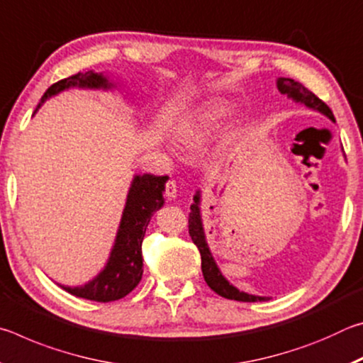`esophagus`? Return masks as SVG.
<instances>
[{
    "label": "esophagus",
    "mask_w": 363,
    "mask_h": 363,
    "mask_svg": "<svg viewBox=\"0 0 363 363\" xmlns=\"http://www.w3.org/2000/svg\"><path fill=\"white\" fill-rule=\"evenodd\" d=\"M164 194H167L168 199H176V194H177L176 181H168L167 182V186H164Z\"/></svg>",
    "instance_id": "obj_1"
}]
</instances>
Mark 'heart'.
Segmentation results:
<instances>
[{
    "label": "heart",
    "instance_id": "1",
    "mask_svg": "<svg viewBox=\"0 0 363 363\" xmlns=\"http://www.w3.org/2000/svg\"><path fill=\"white\" fill-rule=\"evenodd\" d=\"M229 115L230 108L224 104L208 107L203 112L195 115L192 120L184 123L179 130V139L189 145L203 143L205 139L213 136V133H216L224 125Z\"/></svg>",
    "mask_w": 363,
    "mask_h": 363
}]
</instances>
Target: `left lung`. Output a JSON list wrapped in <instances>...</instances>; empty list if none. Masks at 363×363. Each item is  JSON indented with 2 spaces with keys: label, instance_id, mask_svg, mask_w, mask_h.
<instances>
[{
  "label": "left lung",
  "instance_id": "8db88e82",
  "mask_svg": "<svg viewBox=\"0 0 363 363\" xmlns=\"http://www.w3.org/2000/svg\"><path fill=\"white\" fill-rule=\"evenodd\" d=\"M277 88L281 94H286L290 99L304 104L306 107L314 108L317 112H322L323 115H327L331 121H335L333 112H331L327 104L318 99L314 93H311V91L304 88L301 83L294 82L291 78H279ZM189 233L190 237H192V242L196 245V248L200 251L201 272H203L205 281L214 293H218L219 296L227 298V299L242 301V303L267 301L266 296H255V294L240 291L238 288L230 285L229 281L225 280L224 275L220 274V270L218 269L216 262H214V257L211 256V251L208 248V243L205 240V230H203V224H201V214H200V192H196L194 195V203L190 205Z\"/></svg>",
  "mask_w": 363,
  "mask_h": 363
}]
</instances>
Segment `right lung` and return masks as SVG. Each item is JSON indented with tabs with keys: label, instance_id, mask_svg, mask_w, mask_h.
<instances>
[{
	"label": "right lung",
	"instance_id": "right-lung-1",
	"mask_svg": "<svg viewBox=\"0 0 363 363\" xmlns=\"http://www.w3.org/2000/svg\"><path fill=\"white\" fill-rule=\"evenodd\" d=\"M73 86L108 89L113 84L108 83V79L102 73H94L91 70L86 73H77V75L64 78L49 86L36 110L51 96H56L60 91L73 88ZM167 181L168 176H134L107 266L97 277L83 286L72 288L60 285L65 291L77 298L97 301V303H110V301L125 298L128 293H131L138 286L144 272L143 240L145 229L153 213L160 210L164 203L163 190Z\"/></svg>",
	"mask_w": 363,
	"mask_h": 363
}]
</instances>
